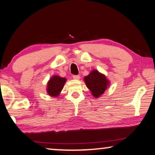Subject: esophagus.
Wrapping results in <instances>:
<instances>
[{
    "mask_svg": "<svg viewBox=\"0 0 155 155\" xmlns=\"http://www.w3.org/2000/svg\"><path fill=\"white\" fill-rule=\"evenodd\" d=\"M73 79H74V80H80V75H73Z\"/></svg>",
    "mask_w": 155,
    "mask_h": 155,
    "instance_id": "obj_1",
    "label": "esophagus"
}]
</instances>
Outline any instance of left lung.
Listing matches in <instances>:
<instances>
[{"instance_id":"1","label":"left lung","mask_w":155,"mask_h":155,"mask_svg":"<svg viewBox=\"0 0 155 155\" xmlns=\"http://www.w3.org/2000/svg\"><path fill=\"white\" fill-rule=\"evenodd\" d=\"M84 81L87 88L91 91V94L95 98L100 97L103 95L110 86V81L107 79L106 75L95 69L85 76Z\"/></svg>"}]
</instances>
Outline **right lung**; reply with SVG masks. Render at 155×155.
I'll list each match as a JSON object with an SVG mask.
<instances>
[{"instance_id": "right-lung-1", "label": "right lung", "mask_w": 155, "mask_h": 155, "mask_svg": "<svg viewBox=\"0 0 155 155\" xmlns=\"http://www.w3.org/2000/svg\"><path fill=\"white\" fill-rule=\"evenodd\" d=\"M67 82L65 78L59 75H53L47 82V92L51 97H58L60 94L63 87Z\"/></svg>"}]
</instances>
